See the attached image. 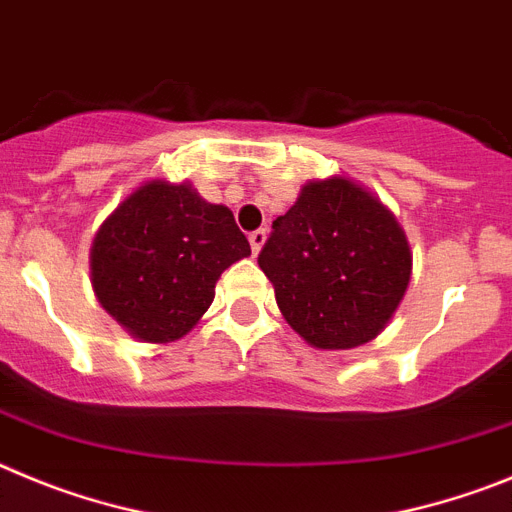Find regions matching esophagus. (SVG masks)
I'll return each instance as SVG.
<instances>
[{
	"mask_svg": "<svg viewBox=\"0 0 512 512\" xmlns=\"http://www.w3.org/2000/svg\"><path fill=\"white\" fill-rule=\"evenodd\" d=\"M265 239H267V232L265 229H255V232H250V245H252V252H260L262 245H265Z\"/></svg>",
	"mask_w": 512,
	"mask_h": 512,
	"instance_id": "34e87169",
	"label": "esophagus"
}]
</instances>
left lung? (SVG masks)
Here are the masks:
<instances>
[{"instance_id": "left-lung-1", "label": "left lung", "mask_w": 512, "mask_h": 512, "mask_svg": "<svg viewBox=\"0 0 512 512\" xmlns=\"http://www.w3.org/2000/svg\"><path fill=\"white\" fill-rule=\"evenodd\" d=\"M257 265L308 344L352 349L385 329L411 280L395 216L347 178L306 183L273 222Z\"/></svg>"}]
</instances>
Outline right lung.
Here are the masks:
<instances>
[{"instance_id":"add662e5","label":"right lung","mask_w":512,"mask_h":512,"mask_svg":"<svg viewBox=\"0 0 512 512\" xmlns=\"http://www.w3.org/2000/svg\"><path fill=\"white\" fill-rule=\"evenodd\" d=\"M250 255L227 206L191 186L150 181L117 206L91 247V283L109 316L142 342H176L214 301L219 275Z\"/></svg>"}]
</instances>
